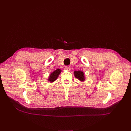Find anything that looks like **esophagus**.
Returning <instances> with one entry per match:
<instances>
[{
	"instance_id": "esophagus-1",
	"label": "esophagus",
	"mask_w": 131,
	"mask_h": 131,
	"mask_svg": "<svg viewBox=\"0 0 131 131\" xmlns=\"http://www.w3.org/2000/svg\"><path fill=\"white\" fill-rule=\"evenodd\" d=\"M65 69H66V70H70V69H71V68H70V66H66V67H65Z\"/></svg>"
}]
</instances>
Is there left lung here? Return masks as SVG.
<instances>
[{"instance_id":"left-lung-1","label":"left lung","mask_w":131,"mask_h":131,"mask_svg":"<svg viewBox=\"0 0 131 131\" xmlns=\"http://www.w3.org/2000/svg\"><path fill=\"white\" fill-rule=\"evenodd\" d=\"M74 75L77 79H78L79 80L81 81H84L85 80V77H84V73H83L82 71L78 70V71H75L74 72Z\"/></svg>"}]
</instances>
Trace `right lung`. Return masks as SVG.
Wrapping results in <instances>:
<instances>
[{"mask_svg":"<svg viewBox=\"0 0 131 131\" xmlns=\"http://www.w3.org/2000/svg\"><path fill=\"white\" fill-rule=\"evenodd\" d=\"M61 73V70L59 69H57L56 70H54L53 73L51 74L50 75L49 78L48 79V81L51 82H53L56 80V79L58 78V75Z\"/></svg>","mask_w":131,"mask_h":131,"instance_id":"right-lung-1","label":"right lung"}]
</instances>
